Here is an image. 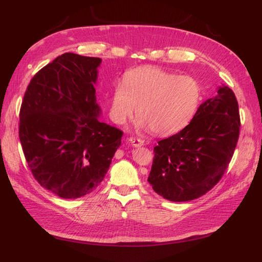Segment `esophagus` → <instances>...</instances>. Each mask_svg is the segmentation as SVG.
Masks as SVG:
<instances>
[{
    "label": "esophagus",
    "instance_id": "esophagus-1",
    "mask_svg": "<svg viewBox=\"0 0 262 262\" xmlns=\"http://www.w3.org/2000/svg\"><path fill=\"white\" fill-rule=\"evenodd\" d=\"M130 143L134 146V147H140L142 145H144V141L142 139H137V138H130L129 139Z\"/></svg>",
    "mask_w": 262,
    "mask_h": 262
}]
</instances>
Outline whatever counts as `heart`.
Listing matches in <instances>:
<instances>
[{
    "label": "heart",
    "mask_w": 262,
    "mask_h": 262,
    "mask_svg": "<svg viewBox=\"0 0 262 262\" xmlns=\"http://www.w3.org/2000/svg\"><path fill=\"white\" fill-rule=\"evenodd\" d=\"M201 99L202 87L194 77L140 67L126 71L122 85L113 89L109 115L115 123L123 124L136 108L139 129L170 136L191 122Z\"/></svg>",
    "instance_id": "obj_1"
}]
</instances>
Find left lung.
Returning a JSON list of instances; mask_svg holds the SVG:
<instances>
[{
  "instance_id": "1",
  "label": "left lung",
  "mask_w": 262,
  "mask_h": 262,
  "mask_svg": "<svg viewBox=\"0 0 262 262\" xmlns=\"http://www.w3.org/2000/svg\"><path fill=\"white\" fill-rule=\"evenodd\" d=\"M238 102L229 87L205 100L185 129L161 140L147 181L164 199H198L215 186L231 162L239 137Z\"/></svg>"
}]
</instances>
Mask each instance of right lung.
<instances>
[{
	"mask_svg": "<svg viewBox=\"0 0 262 262\" xmlns=\"http://www.w3.org/2000/svg\"><path fill=\"white\" fill-rule=\"evenodd\" d=\"M101 59L67 52L31 78L19 113V140L35 179L63 199L99 186L123 132L100 122L95 84Z\"/></svg>",
	"mask_w": 262,
	"mask_h": 262,
	"instance_id": "right-lung-1",
	"label": "right lung"
}]
</instances>
